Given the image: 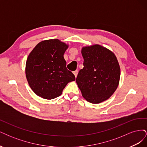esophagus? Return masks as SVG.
<instances>
[{
    "instance_id": "esophagus-1",
    "label": "esophagus",
    "mask_w": 147,
    "mask_h": 147,
    "mask_svg": "<svg viewBox=\"0 0 147 147\" xmlns=\"http://www.w3.org/2000/svg\"><path fill=\"white\" fill-rule=\"evenodd\" d=\"M78 70H75V71H74V72H73V73H74V75H75V77H77V75H78Z\"/></svg>"
}]
</instances>
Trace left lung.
<instances>
[{"label": "left lung", "mask_w": 147, "mask_h": 147, "mask_svg": "<svg viewBox=\"0 0 147 147\" xmlns=\"http://www.w3.org/2000/svg\"><path fill=\"white\" fill-rule=\"evenodd\" d=\"M83 68L76 82L83 97L89 102L99 104L110 98L118 86L120 67L114 53L99 45L82 49Z\"/></svg>", "instance_id": "left-lung-1"}]
</instances>
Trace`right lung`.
Listing matches in <instances>:
<instances>
[{"label": "right lung", "mask_w": 147, "mask_h": 147, "mask_svg": "<svg viewBox=\"0 0 147 147\" xmlns=\"http://www.w3.org/2000/svg\"><path fill=\"white\" fill-rule=\"evenodd\" d=\"M69 45L58 39L38 43L28 56L26 77L30 88L37 96L53 99L61 95L75 75L66 68L64 54Z\"/></svg>", "instance_id": "right-lung-1"}]
</instances>
